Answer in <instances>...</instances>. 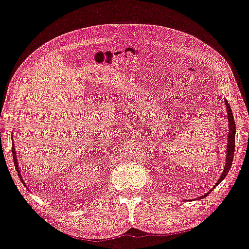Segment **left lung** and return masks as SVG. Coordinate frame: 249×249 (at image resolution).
I'll use <instances>...</instances> for the list:
<instances>
[{"instance_id": "obj_1", "label": "left lung", "mask_w": 249, "mask_h": 249, "mask_svg": "<svg viewBox=\"0 0 249 249\" xmlns=\"http://www.w3.org/2000/svg\"><path fill=\"white\" fill-rule=\"evenodd\" d=\"M224 105L227 107V115H228V125H229V133H228V144H227V157H226V165H224V169L222 175L220 176L219 180L217 183L213 185V187L218 186L219 183H221V181L227 177V175L231 169L232 162H233V157H234V149H235V132H236V126H235V121H234V117L232 114V109L231 106L229 105V103L227 101V98H224ZM213 187L207 193L204 194L203 196H199L198 199H201L207 196L210 192L213 190Z\"/></svg>"}]
</instances>
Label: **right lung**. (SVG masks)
<instances>
[{
    "label": "right lung",
    "instance_id": "right-lung-1",
    "mask_svg": "<svg viewBox=\"0 0 249 249\" xmlns=\"http://www.w3.org/2000/svg\"><path fill=\"white\" fill-rule=\"evenodd\" d=\"M12 138H13V135H12ZM13 159H14V163H15V169H16L17 173H18V176H19V179H20V181L22 182V184H23V185L27 186V185H26V183L23 182V179H22V177H21V175H20L19 166H18V160H17V154H16V149H15V144H14V142H13Z\"/></svg>",
    "mask_w": 249,
    "mask_h": 249
}]
</instances>
